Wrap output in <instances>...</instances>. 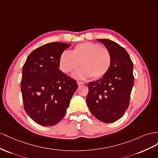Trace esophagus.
I'll use <instances>...</instances> for the list:
<instances>
[{"mask_svg": "<svg viewBox=\"0 0 158 158\" xmlns=\"http://www.w3.org/2000/svg\"><path fill=\"white\" fill-rule=\"evenodd\" d=\"M77 85H83V84H84V82H83V81H77Z\"/></svg>", "mask_w": 158, "mask_h": 158, "instance_id": "obj_1", "label": "esophagus"}]
</instances>
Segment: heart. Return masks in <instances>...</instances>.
Instances as JSON below:
<instances>
[{"label": "heart", "instance_id": "heart-1", "mask_svg": "<svg viewBox=\"0 0 158 158\" xmlns=\"http://www.w3.org/2000/svg\"><path fill=\"white\" fill-rule=\"evenodd\" d=\"M112 65L110 51L100 44L86 42L77 44L71 53L65 51L60 57V69L65 73H70L81 67L73 75L77 78L100 79L108 73Z\"/></svg>", "mask_w": 158, "mask_h": 158}]
</instances>
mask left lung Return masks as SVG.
<instances>
[{
  "mask_svg": "<svg viewBox=\"0 0 158 158\" xmlns=\"http://www.w3.org/2000/svg\"><path fill=\"white\" fill-rule=\"evenodd\" d=\"M110 51L112 65L108 73L88 83L87 105L92 114L102 123L120 119L127 110L134 85L133 63L128 52L108 39H98Z\"/></svg>",
  "mask_w": 158,
  "mask_h": 158,
  "instance_id": "8db88e82",
  "label": "left lung"
}]
</instances>
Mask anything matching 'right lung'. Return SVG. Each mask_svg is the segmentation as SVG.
Segmentation results:
<instances>
[{"mask_svg": "<svg viewBox=\"0 0 158 158\" xmlns=\"http://www.w3.org/2000/svg\"><path fill=\"white\" fill-rule=\"evenodd\" d=\"M70 46L52 42L31 52L22 68L21 92L26 112L35 123L50 127L64 118L77 84L59 69L61 53Z\"/></svg>", "mask_w": 158, "mask_h": 158, "instance_id": "1", "label": "right lung"}]
</instances>
